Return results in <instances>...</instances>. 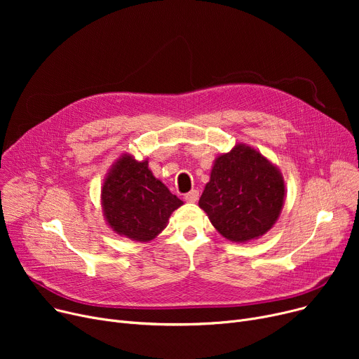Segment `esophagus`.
Returning <instances> with one entry per match:
<instances>
[{
	"label": "esophagus",
	"instance_id": "obj_1",
	"mask_svg": "<svg viewBox=\"0 0 359 359\" xmlns=\"http://www.w3.org/2000/svg\"><path fill=\"white\" fill-rule=\"evenodd\" d=\"M199 199V192L196 189H192L191 192L184 194V201L187 202H196Z\"/></svg>",
	"mask_w": 359,
	"mask_h": 359
}]
</instances>
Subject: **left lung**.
<instances>
[{"mask_svg":"<svg viewBox=\"0 0 359 359\" xmlns=\"http://www.w3.org/2000/svg\"><path fill=\"white\" fill-rule=\"evenodd\" d=\"M284 195L278 168L256 149L237 145L217 158L199 206L225 238L248 241L272 229Z\"/></svg>","mask_w":359,"mask_h":359,"instance_id":"1","label":"left lung"}]
</instances>
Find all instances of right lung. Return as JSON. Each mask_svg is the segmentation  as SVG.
Wrapping results in <instances>:
<instances>
[{"mask_svg":"<svg viewBox=\"0 0 359 359\" xmlns=\"http://www.w3.org/2000/svg\"><path fill=\"white\" fill-rule=\"evenodd\" d=\"M183 202L148 170V161L122 157L104 180L102 205L113 231L138 241L154 238Z\"/></svg>","mask_w":359,"mask_h":359,"instance_id":"obj_1","label":"right lung"}]
</instances>
